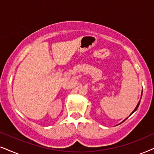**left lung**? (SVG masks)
Instances as JSON below:
<instances>
[{
	"mask_svg": "<svg viewBox=\"0 0 154 154\" xmlns=\"http://www.w3.org/2000/svg\"><path fill=\"white\" fill-rule=\"evenodd\" d=\"M141 96H142V94H141ZM139 103H140V101H139V103H138V104H137V106H136V108H134V110H133V111H132V113H131L130 114V116H131V115H132V113H133V112H134L135 111H136V110H137V108H138V107H139ZM127 119V118H126ZM126 119H125V120H126Z\"/></svg>",
	"mask_w": 154,
	"mask_h": 154,
	"instance_id": "8db88e82",
	"label": "left lung"
}]
</instances>
